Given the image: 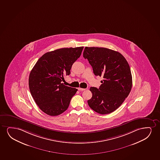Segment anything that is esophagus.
Here are the masks:
<instances>
[{"mask_svg": "<svg viewBox=\"0 0 160 160\" xmlns=\"http://www.w3.org/2000/svg\"><path fill=\"white\" fill-rule=\"evenodd\" d=\"M86 89H85V88H80V87H79V88H78V90L79 91H85Z\"/></svg>", "mask_w": 160, "mask_h": 160, "instance_id": "1", "label": "esophagus"}]
</instances>
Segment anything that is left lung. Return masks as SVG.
I'll return each mask as SVG.
<instances>
[{
  "label": "left lung",
  "mask_w": 160,
  "mask_h": 160,
  "mask_svg": "<svg viewBox=\"0 0 160 160\" xmlns=\"http://www.w3.org/2000/svg\"><path fill=\"white\" fill-rule=\"evenodd\" d=\"M83 58H87L96 76L102 77L99 88L91 87L89 107L99 114L113 112L129 96L132 85L131 70L120 52L105 48L85 47Z\"/></svg>",
  "instance_id": "1"
}]
</instances>
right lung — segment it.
<instances>
[{"instance_id": "right-lung-1", "label": "right lung", "mask_w": 160, "mask_h": 160, "mask_svg": "<svg viewBox=\"0 0 160 160\" xmlns=\"http://www.w3.org/2000/svg\"><path fill=\"white\" fill-rule=\"evenodd\" d=\"M83 47L61 48L46 52L38 60L29 78L31 96L46 114L56 116L68 108L78 89L61 83L71 74L73 63L81 55Z\"/></svg>"}]
</instances>
